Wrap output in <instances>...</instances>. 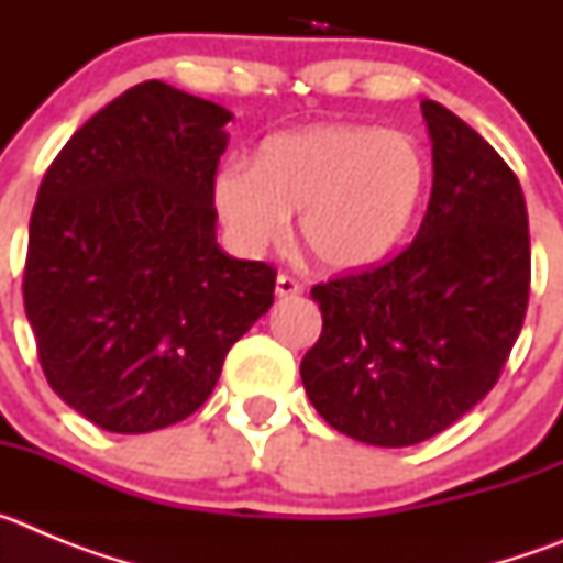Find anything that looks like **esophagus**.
<instances>
[{
	"instance_id": "esophagus-1",
	"label": "esophagus",
	"mask_w": 563,
	"mask_h": 563,
	"mask_svg": "<svg viewBox=\"0 0 563 563\" xmlns=\"http://www.w3.org/2000/svg\"><path fill=\"white\" fill-rule=\"evenodd\" d=\"M292 296H301V285H298L296 278L282 273V276L276 278V298H292Z\"/></svg>"
}]
</instances>
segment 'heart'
I'll use <instances>...</instances> for the list:
<instances>
[{"mask_svg": "<svg viewBox=\"0 0 563 563\" xmlns=\"http://www.w3.org/2000/svg\"><path fill=\"white\" fill-rule=\"evenodd\" d=\"M429 183L420 146L400 132L316 123L267 137L256 161H231L213 177V206L239 253L298 233L318 265L361 273L389 258L409 233Z\"/></svg>", "mask_w": 563, "mask_h": 563, "instance_id": "obj_1", "label": "heart"}]
</instances>
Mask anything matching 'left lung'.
Instances as JSON below:
<instances>
[{
	"label": "left lung",
	"mask_w": 563,
	"mask_h": 563,
	"mask_svg": "<svg viewBox=\"0 0 563 563\" xmlns=\"http://www.w3.org/2000/svg\"><path fill=\"white\" fill-rule=\"evenodd\" d=\"M434 186L415 242L389 265L312 287L324 330L301 380L332 429L406 449L494 389L530 292L527 208L496 148L422 101Z\"/></svg>",
	"instance_id": "8db88e82"
}]
</instances>
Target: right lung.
Wrapping results in <instances>:
<instances>
[{
	"label": "right lung",
	"instance_id": "right-lung-1",
	"mask_svg": "<svg viewBox=\"0 0 563 563\" xmlns=\"http://www.w3.org/2000/svg\"><path fill=\"white\" fill-rule=\"evenodd\" d=\"M231 118L143 81L92 114L44 174L24 312L53 391L98 429L186 420L271 310L276 271L217 245L213 174Z\"/></svg>",
	"mask_w": 563,
	"mask_h": 563
}]
</instances>
